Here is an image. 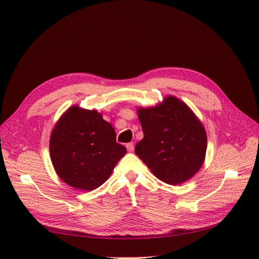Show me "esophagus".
Returning a JSON list of instances; mask_svg holds the SVG:
<instances>
[{"label": "esophagus", "instance_id": "34e87169", "mask_svg": "<svg viewBox=\"0 0 259 259\" xmlns=\"http://www.w3.org/2000/svg\"><path fill=\"white\" fill-rule=\"evenodd\" d=\"M126 149H127L128 152H133V151H134V144H133V143L126 144Z\"/></svg>", "mask_w": 259, "mask_h": 259}]
</instances>
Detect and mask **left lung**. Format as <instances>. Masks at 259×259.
I'll use <instances>...</instances> for the list:
<instances>
[{
  "instance_id": "obj_1",
  "label": "left lung",
  "mask_w": 259,
  "mask_h": 259,
  "mask_svg": "<svg viewBox=\"0 0 259 259\" xmlns=\"http://www.w3.org/2000/svg\"><path fill=\"white\" fill-rule=\"evenodd\" d=\"M137 114L144 138L135 152L156 178L178 186L198 173L205 160L206 132L183 100L169 95L154 107H138Z\"/></svg>"
}]
</instances>
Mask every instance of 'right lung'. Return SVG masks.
Returning <instances> with one entry per match:
<instances>
[{
  "instance_id": "1",
  "label": "right lung",
  "mask_w": 259,
  "mask_h": 259,
  "mask_svg": "<svg viewBox=\"0 0 259 259\" xmlns=\"http://www.w3.org/2000/svg\"><path fill=\"white\" fill-rule=\"evenodd\" d=\"M115 136L101 113L70 107L55 124L50 139L51 160L58 177L84 191L103 185L126 153Z\"/></svg>"
}]
</instances>
